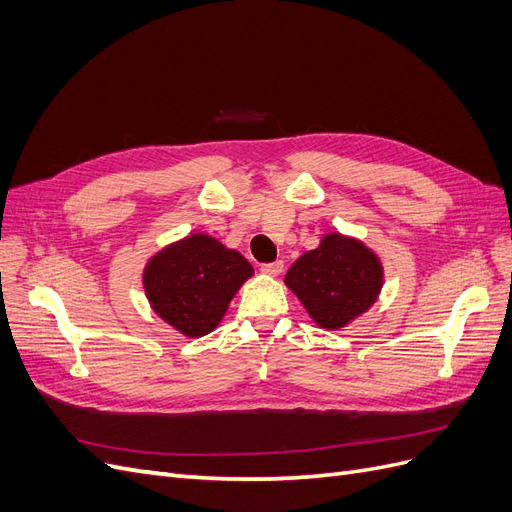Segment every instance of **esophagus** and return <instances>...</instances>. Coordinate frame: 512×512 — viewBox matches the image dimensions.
Instances as JSON below:
<instances>
[{"label": "esophagus", "mask_w": 512, "mask_h": 512, "mask_svg": "<svg viewBox=\"0 0 512 512\" xmlns=\"http://www.w3.org/2000/svg\"><path fill=\"white\" fill-rule=\"evenodd\" d=\"M260 271L265 273V275H269V277H277V275H280V273L284 271V262H282V260L269 262V265H262V269H260Z\"/></svg>", "instance_id": "34e87169"}]
</instances>
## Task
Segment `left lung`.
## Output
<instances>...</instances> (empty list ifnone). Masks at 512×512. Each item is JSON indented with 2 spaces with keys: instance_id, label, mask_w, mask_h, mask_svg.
Returning <instances> with one entry per match:
<instances>
[{
  "instance_id": "left-lung-1",
  "label": "left lung",
  "mask_w": 512,
  "mask_h": 512,
  "mask_svg": "<svg viewBox=\"0 0 512 512\" xmlns=\"http://www.w3.org/2000/svg\"><path fill=\"white\" fill-rule=\"evenodd\" d=\"M284 284L318 327L342 331L378 301L384 265L361 239L335 230L320 237L316 250L294 260Z\"/></svg>"
}]
</instances>
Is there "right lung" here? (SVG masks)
<instances>
[{
	"mask_svg": "<svg viewBox=\"0 0 512 512\" xmlns=\"http://www.w3.org/2000/svg\"><path fill=\"white\" fill-rule=\"evenodd\" d=\"M254 267L207 232L164 245L143 269V290L153 314L181 335H209Z\"/></svg>",
	"mask_w": 512,
	"mask_h": 512,
	"instance_id": "right-lung-1",
	"label": "right lung"
}]
</instances>
